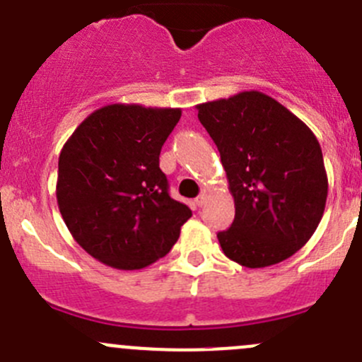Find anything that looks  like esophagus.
<instances>
[{"instance_id":"1","label":"esophagus","mask_w":362,"mask_h":362,"mask_svg":"<svg viewBox=\"0 0 362 362\" xmlns=\"http://www.w3.org/2000/svg\"><path fill=\"white\" fill-rule=\"evenodd\" d=\"M194 203H196V206H203V204H204V194L198 196V198L194 199Z\"/></svg>"}]
</instances>
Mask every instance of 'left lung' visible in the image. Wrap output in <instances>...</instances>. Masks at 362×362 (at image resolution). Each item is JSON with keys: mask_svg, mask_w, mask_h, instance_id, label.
I'll return each mask as SVG.
<instances>
[{"mask_svg": "<svg viewBox=\"0 0 362 362\" xmlns=\"http://www.w3.org/2000/svg\"><path fill=\"white\" fill-rule=\"evenodd\" d=\"M196 108L221 152L235 199V221L217 235L222 250L245 268L286 261L312 238L326 208L319 140L293 112L259 90Z\"/></svg>", "mask_w": 362, "mask_h": 362, "instance_id": "left-lung-1", "label": "left lung"}]
</instances>
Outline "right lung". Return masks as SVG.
<instances>
[{
  "label": "right lung",
  "instance_id": "add662e5",
  "mask_svg": "<svg viewBox=\"0 0 362 362\" xmlns=\"http://www.w3.org/2000/svg\"><path fill=\"white\" fill-rule=\"evenodd\" d=\"M180 108L113 103L78 124L59 154L56 196L63 221L87 254L117 269L166 255L192 211L168 194L163 144Z\"/></svg>",
  "mask_w": 362,
  "mask_h": 362
}]
</instances>
